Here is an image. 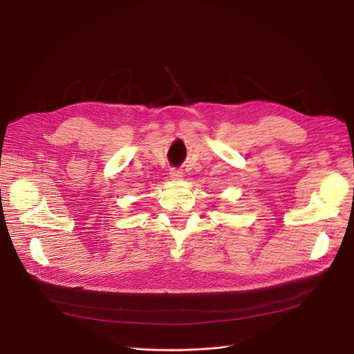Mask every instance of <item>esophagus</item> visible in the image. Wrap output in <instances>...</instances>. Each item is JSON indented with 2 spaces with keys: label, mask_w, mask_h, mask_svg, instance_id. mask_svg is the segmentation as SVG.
<instances>
[{
  "label": "esophagus",
  "mask_w": 354,
  "mask_h": 354,
  "mask_svg": "<svg viewBox=\"0 0 354 354\" xmlns=\"http://www.w3.org/2000/svg\"><path fill=\"white\" fill-rule=\"evenodd\" d=\"M169 177H171V180H180L181 177H183V171H180V169H171V173H169Z\"/></svg>",
  "instance_id": "obj_1"
}]
</instances>
